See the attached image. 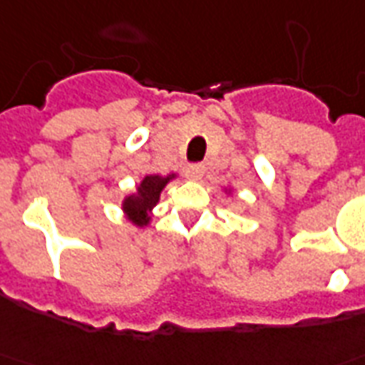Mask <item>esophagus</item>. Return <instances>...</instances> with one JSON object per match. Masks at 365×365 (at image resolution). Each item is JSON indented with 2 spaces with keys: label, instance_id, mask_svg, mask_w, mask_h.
I'll return each mask as SVG.
<instances>
[{
  "label": "esophagus",
  "instance_id": "esophagus-1",
  "mask_svg": "<svg viewBox=\"0 0 365 365\" xmlns=\"http://www.w3.org/2000/svg\"><path fill=\"white\" fill-rule=\"evenodd\" d=\"M203 174H205V166L203 164H193V166H190V168H187V178H190V180H201V178H203Z\"/></svg>",
  "mask_w": 365,
  "mask_h": 365
}]
</instances>
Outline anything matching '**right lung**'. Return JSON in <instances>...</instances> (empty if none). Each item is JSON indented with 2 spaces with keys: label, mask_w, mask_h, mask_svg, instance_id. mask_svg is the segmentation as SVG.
Returning a JSON list of instances; mask_svg holds the SVG:
<instances>
[{
  "label": "right lung",
  "mask_w": 365,
  "mask_h": 365,
  "mask_svg": "<svg viewBox=\"0 0 365 365\" xmlns=\"http://www.w3.org/2000/svg\"><path fill=\"white\" fill-rule=\"evenodd\" d=\"M175 174H170L166 178H162L158 174L145 175L141 183L137 185V191L133 195H128L123 199L121 209L125 212V217L135 224V226H147L150 222V212L156 207V203L160 201L162 190L166 187V183L170 180H174Z\"/></svg>",
  "instance_id": "obj_1"
}]
</instances>
